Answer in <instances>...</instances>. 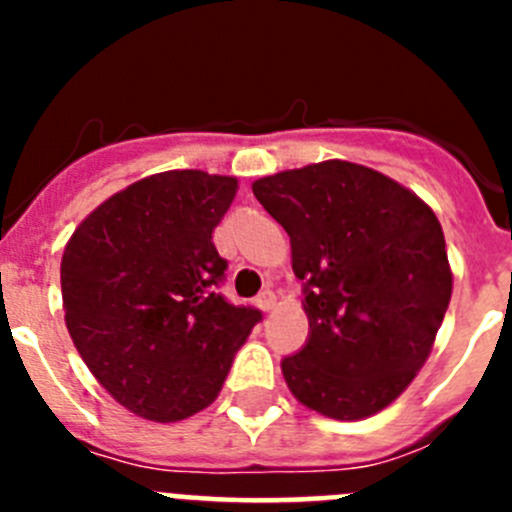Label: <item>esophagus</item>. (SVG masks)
Instances as JSON below:
<instances>
[{
	"instance_id": "esophagus-1",
	"label": "esophagus",
	"mask_w": 512,
	"mask_h": 512,
	"mask_svg": "<svg viewBox=\"0 0 512 512\" xmlns=\"http://www.w3.org/2000/svg\"><path fill=\"white\" fill-rule=\"evenodd\" d=\"M256 305H259L264 312L274 310V307H277V295H274V292H269V289H266V292H261V295L256 297Z\"/></svg>"
}]
</instances>
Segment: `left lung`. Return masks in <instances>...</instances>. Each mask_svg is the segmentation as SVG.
<instances>
[{"label": "left lung", "mask_w": 512, "mask_h": 512, "mask_svg": "<svg viewBox=\"0 0 512 512\" xmlns=\"http://www.w3.org/2000/svg\"><path fill=\"white\" fill-rule=\"evenodd\" d=\"M289 235L310 336L282 361L292 395L315 413L361 420L408 390L451 300L443 230L418 194L351 161L253 182Z\"/></svg>", "instance_id": "obj_1"}]
</instances>
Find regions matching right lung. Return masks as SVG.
<instances>
[{
	"mask_svg": "<svg viewBox=\"0 0 512 512\" xmlns=\"http://www.w3.org/2000/svg\"><path fill=\"white\" fill-rule=\"evenodd\" d=\"M235 189L233 176L197 169L146 176L66 243V328L97 382L140 418L174 423L207 408L261 320L215 292L228 261L212 230Z\"/></svg>",
	"mask_w": 512,
	"mask_h": 512,
	"instance_id": "1",
	"label": "right lung"
}]
</instances>
